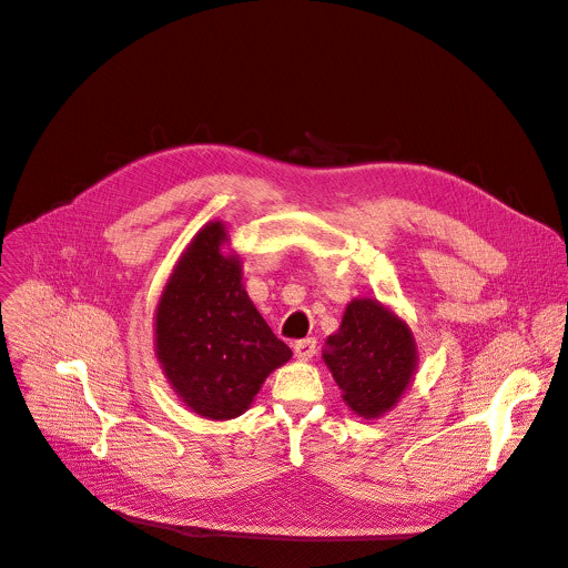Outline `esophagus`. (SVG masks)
I'll use <instances>...</instances> for the list:
<instances>
[{
  "label": "esophagus",
  "instance_id": "1",
  "mask_svg": "<svg viewBox=\"0 0 568 568\" xmlns=\"http://www.w3.org/2000/svg\"><path fill=\"white\" fill-rule=\"evenodd\" d=\"M315 351H317V339H313V337L298 339V342L294 344V355L301 359V363H307V359H313Z\"/></svg>",
  "mask_w": 568,
  "mask_h": 568
}]
</instances>
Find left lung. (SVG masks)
Wrapping results in <instances>:
<instances>
[{
  "label": "left lung",
  "instance_id": "left-lung-1",
  "mask_svg": "<svg viewBox=\"0 0 568 568\" xmlns=\"http://www.w3.org/2000/svg\"><path fill=\"white\" fill-rule=\"evenodd\" d=\"M324 365L353 415L378 419L415 381L419 351L409 324L378 298H351L339 328L326 337Z\"/></svg>",
  "mask_w": 568,
  "mask_h": 568
}]
</instances>
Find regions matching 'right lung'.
Returning <instances> with one entry per match:
<instances>
[{
  "mask_svg": "<svg viewBox=\"0 0 568 568\" xmlns=\"http://www.w3.org/2000/svg\"><path fill=\"white\" fill-rule=\"evenodd\" d=\"M153 348L179 400L211 422L244 415L292 357L248 298L224 222L199 229L179 255L153 313Z\"/></svg>",
  "mask_w": 568,
  "mask_h": 568,
  "instance_id": "right-lung-1",
  "label": "right lung"
}]
</instances>
